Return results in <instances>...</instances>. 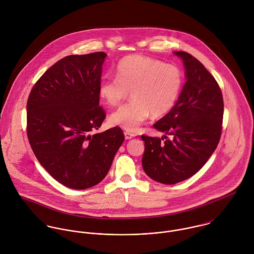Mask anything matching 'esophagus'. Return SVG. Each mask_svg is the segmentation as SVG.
<instances>
[{
  "label": "esophagus",
  "instance_id": "obj_1",
  "mask_svg": "<svg viewBox=\"0 0 254 254\" xmlns=\"http://www.w3.org/2000/svg\"><path fill=\"white\" fill-rule=\"evenodd\" d=\"M124 136H125L126 140H131V139H133L135 137V135L130 133V132H124Z\"/></svg>",
  "mask_w": 254,
  "mask_h": 254
}]
</instances>
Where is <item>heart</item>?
<instances>
[{
	"label": "heart",
	"instance_id": "b5f03b06",
	"mask_svg": "<svg viewBox=\"0 0 254 254\" xmlns=\"http://www.w3.org/2000/svg\"><path fill=\"white\" fill-rule=\"evenodd\" d=\"M116 78L106 77L99 85V96L110 107L118 106L131 91L132 101L114 111L109 121L126 131L135 132L151 115L160 117L175 106L183 85L181 70L142 55L120 61Z\"/></svg>",
	"mask_w": 254,
	"mask_h": 254
}]
</instances>
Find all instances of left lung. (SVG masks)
I'll use <instances>...</instances> for the list:
<instances>
[{
    "label": "left lung",
    "instance_id": "8db88e82",
    "mask_svg": "<svg viewBox=\"0 0 254 254\" xmlns=\"http://www.w3.org/2000/svg\"><path fill=\"white\" fill-rule=\"evenodd\" d=\"M173 54L183 61L186 82L173 109L153 124L154 129L172 139L142 136L144 171L165 185L189 179L206 163L220 141L224 113L222 93L214 77L191 55Z\"/></svg>",
    "mask_w": 254,
    "mask_h": 254
}]
</instances>
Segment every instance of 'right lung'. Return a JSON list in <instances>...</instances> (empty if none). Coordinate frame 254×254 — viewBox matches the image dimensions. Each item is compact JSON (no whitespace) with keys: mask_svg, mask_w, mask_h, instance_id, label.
I'll use <instances>...</instances> for the list:
<instances>
[{"mask_svg":"<svg viewBox=\"0 0 254 254\" xmlns=\"http://www.w3.org/2000/svg\"><path fill=\"white\" fill-rule=\"evenodd\" d=\"M106 58L98 52L62 59L37 81L27 102V136L38 161L74 190L103 181L125 139L119 127L94 133L106 118L99 96Z\"/></svg>","mask_w":254,"mask_h":254,"instance_id":"1","label":"right lung"}]
</instances>
